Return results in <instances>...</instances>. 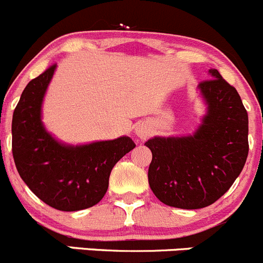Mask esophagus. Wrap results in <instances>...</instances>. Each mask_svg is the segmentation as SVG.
I'll return each mask as SVG.
<instances>
[{"mask_svg": "<svg viewBox=\"0 0 263 263\" xmlns=\"http://www.w3.org/2000/svg\"><path fill=\"white\" fill-rule=\"evenodd\" d=\"M137 136L139 137V138H142V139H144V138H147V137H148V130L147 129H144V127H142V126H139V127H137Z\"/></svg>", "mask_w": 263, "mask_h": 263, "instance_id": "obj_1", "label": "esophagus"}]
</instances>
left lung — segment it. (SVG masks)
<instances>
[{"instance_id":"left-lung-1","label":"left lung","mask_w":263,"mask_h":263,"mask_svg":"<svg viewBox=\"0 0 263 263\" xmlns=\"http://www.w3.org/2000/svg\"><path fill=\"white\" fill-rule=\"evenodd\" d=\"M199 84L208 115L195 136L152 138L148 183L169 206L199 209L223 196L241 173L249 151L248 114L239 92L217 69Z\"/></svg>"}]
</instances>
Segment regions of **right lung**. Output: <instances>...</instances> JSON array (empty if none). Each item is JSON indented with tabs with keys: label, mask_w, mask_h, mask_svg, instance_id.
Here are the masks:
<instances>
[{
	"label": "right lung",
	"mask_w": 263,
	"mask_h": 263,
	"mask_svg": "<svg viewBox=\"0 0 263 263\" xmlns=\"http://www.w3.org/2000/svg\"><path fill=\"white\" fill-rule=\"evenodd\" d=\"M57 64L29 81L12 115V156L31 191L51 208L81 211L98 204L108 189L112 167L136 147L129 137L69 147L41 124V103Z\"/></svg>",
	"instance_id": "1"
}]
</instances>
